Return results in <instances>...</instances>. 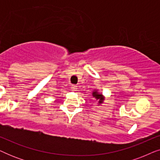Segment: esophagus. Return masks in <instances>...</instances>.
Wrapping results in <instances>:
<instances>
[{"label":"esophagus","instance_id":"1","mask_svg":"<svg viewBox=\"0 0 160 160\" xmlns=\"http://www.w3.org/2000/svg\"><path fill=\"white\" fill-rule=\"evenodd\" d=\"M76 89H77V86L76 85H71V90L72 91H76Z\"/></svg>","mask_w":160,"mask_h":160}]
</instances>
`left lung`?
I'll list each match as a JSON object with an SVG mask.
<instances>
[{
  "instance_id": "8db88e82",
  "label": "left lung",
  "mask_w": 160,
  "mask_h": 160,
  "mask_svg": "<svg viewBox=\"0 0 160 160\" xmlns=\"http://www.w3.org/2000/svg\"><path fill=\"white\" fill-rule=\"evenodd\" d=\"M92 96L95 98L96 100H99V101H98L99 104L102 103V102H103V100H104V96L102 95L101 93L98 92V89H95V91L92 92Z\"/></svg>"
}]
</instances>
